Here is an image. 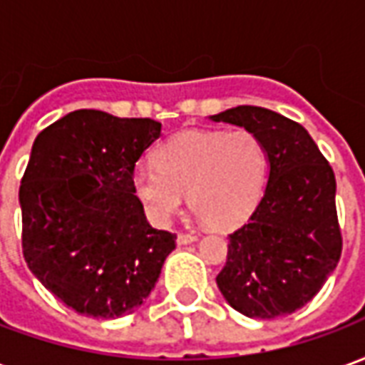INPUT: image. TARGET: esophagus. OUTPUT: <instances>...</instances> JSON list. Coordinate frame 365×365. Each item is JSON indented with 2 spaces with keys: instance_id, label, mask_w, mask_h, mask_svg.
Here are the masks:
<instances>
[{
  "instance_id": "34e87169",
  "label": "esophagus",
  "mask_w": 365,
  "mask_h": 365,
  "mask_svg": "<svg viewBox=\"0 0 365 365\" xmlns=\"http://www.w3.org/2000/svg\"><path fill=\"white\" fill-rule=\"evenodd\" d=\"M195 235H191V232H180L178 235V245H190V242H193L195 240Z\"/></svg>"
}]
</instances>
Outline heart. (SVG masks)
I'll list each match as a JSON object with an SVG mask.
<instances>
[{"label": "heart", "mask_w": 365, "mask_h": 365, "mask_svg": "<svg viewBox=\"0 0 365 365\" xmlns=\"http://www.w3.org/2000/svg\"><path fill=\"white\" fill-rule=\"evenodd\" d=\"M154 166L138 170L133 190L160 225L180 213L190 193L193 213L215 229L242 222L258 205L268 152L252 130H187L154 150Z\"/></svg>", "instance_id": "b5f03b06"}]
</instances>
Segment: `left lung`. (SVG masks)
I'll return each mask as SVG.
<instances>
[{
    "label": "left lung",
    "mask_w": 365,
    "mask_h": 365,
    "mask_svg": "<svg viewBox=\"0 0 365 365\" xmlns=\"http://www.w3.org/2000/svg\"><path fill=\"white\" fill-rule=\"evenodd\" d=\"M211 119L252 130L269 160L258 205L229 235L217 285L246 317L295 313L321 291L342 254L334 172L305 128L279 113L240 105Z\"/></svg>",
    "instance_id": "obj_1"
}]
</instances>
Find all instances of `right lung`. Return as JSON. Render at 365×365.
<instances>
[{"label":"right lung","instance_id":"right-lung-1","mask_svg":"<svg viewBox=\"0 0 365 365\" xmlns=\"http://www.w3.org/2000/svg\"><path fill=\"white\" fill-rule=\"evenodd\" d=\"M158 120L78 109L38 133L19 187L29 269L76 313L117 319L158 282L175 235L152 229L135 195L136 160Z\"/></svg>","mask_w":365,"mask_h":365}]
</instances>
